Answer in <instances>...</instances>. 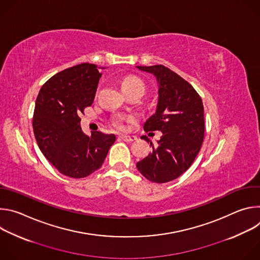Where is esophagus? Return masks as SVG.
I'll return each mask as SVG.
<instances>
[{
    "label": "esophagus",
    "mask_w": 260,
    "mask_h": 260,
    "mask_svg": "<svg viewBox=\"0 0 260 260\" xmlns=\"http://www.w3.org/2000/svg\"><path fill=\"white\" fill-rule=\"evenodd\" d=\"M119 138L124 142H134L137 140L136 136H129V135H120Z\"/></svg>",
    "instance_id": "esophagus-1"
}]
</instances>
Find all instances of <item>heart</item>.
I'll return each mask as SVG.
<instances>
[{
    "instance_id": "b5f03b06",
    "label": "heart",
    "mask_w": 260,
    "mask_h": 260,
    "mask_svg": "<svg viewBox=\"0 0 260 260\" xmlns=\"http://www.w3.org/2000/svg\"><path fill=\"white\" fill-rule=\"evenodd\" d=\"M120 86H121V89L123 92L131 91V90H138L143 93L144 89H145L143 81L140 78L135 77V76L124 77L120 82ZM127 120H128V118L123 115H116L113 118V125L117 128H123L125 125V122Z\"/></svg>"
}]
</instances>
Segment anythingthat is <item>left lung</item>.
<instances>
[{
  "label": "left lung",
  "instance_id": "8db88e82",
  "mask_svg": "<svg viewBox=\"0 0 260 260\" xmlns=\"http://www.w3.org/2000/svg\"><path fill=\"white\" fill-rule=\"evenodd\" d=\"M137 68L152 74L158 85L155 113L144 129L162 133L156 147L150 142L152 152L137 162V169L151 182H170L188 170L200 152L205 133L203 102L186 80L165 66Z\"/></svg>",
  "mask_w": 260,
  "mask_h": 260
}]
</instances>
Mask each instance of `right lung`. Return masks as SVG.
I'll return each instance as SVG.
<instances>
[{"instance_id":"add662e5","label":"right lung","mask_w":260,"mask_h":260,"mask_svg":"<svg viewBox=\"0 0 260 260\" xmlns=\"http://www.w3.org/2000/svg\"><path fill=\"white\" fill-rule=\"evenodd\" d=\"M100 69L81 63L52 76L40 89L32 117L35 138L44 156L64 176L84 178L99 170L116 140L101 132L87 136L80 113L94 99Z\"/></svg>"}]
</instances>
